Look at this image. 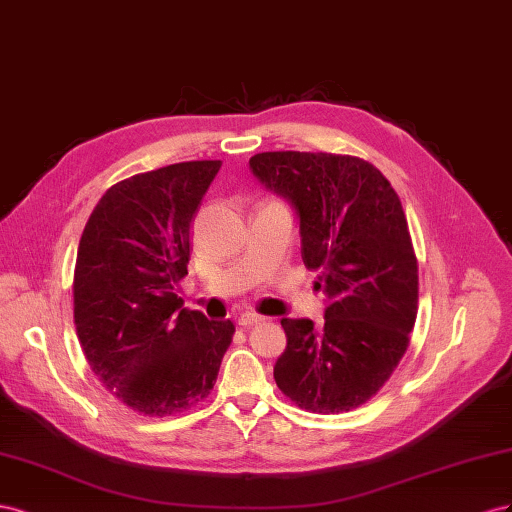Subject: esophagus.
<instances>
[{
    "mask_svg": "<svg viewBox=\"0 0 512 512\" xmlns=\"http://www.w3.org/2000/svg\"><path fill=\"white\" fill-rule=\"evenodd\" d=\"M261 321H266L264 315H259V313H242L240 319H238V324H240L242 328H251V326L261 324Z\"/></svg>",
    "mask_w": 512,
    "mask_h": 512,
    "instance_id": "esophagus-1",
    "label": "esophagus"
}]
</instances>
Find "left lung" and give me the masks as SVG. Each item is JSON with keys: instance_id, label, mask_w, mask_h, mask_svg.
<instances>
[{"instance_id": "left-lung-1", "label": "left lung", "mask_w": 512, "mask_h": 512, "mask_svg": "<svg viewBox=\"0 0 512 512\" xmlns=\"http://www.w3.org/2000/svg\"><path fill=\"white\" fill-rule=\"evenodd\" d=\"M248 165L296 208L302 261L328 298L324 326L281 319L276 386L306 412L356 410L388 382L416 324L418 261L401 199L358 156L261 152Z\"/></svg>"}]
</instances>
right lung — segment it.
<instances>
[{"mask_svg":"<svg viewBox=\"0 0 512 512\" xmlns=\"http://www.w3.org/2000/svg\"><path fill=\"white\" fill-rule=\"evenodd\" d=\"M221 160L137 173L100 197L79 242L75 326L96 377L130 410L171 416L208 399L231 319L184 309L191 223Z\"/></svg>","mask_w":512,"mask_h":512,"instance_id":"add662e5","label":"right lung"}]
</instances>
